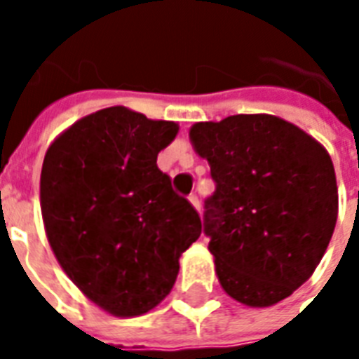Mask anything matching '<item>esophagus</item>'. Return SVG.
<instances>
[{"instance_id":"34e87169","label":"esophagus","mask_w":359,"mask_h":359,"mask_svg":"<svg viewBox=\"0 0 359 359\" xmlns=\"http://www.w3.org/2000/svg\"><path fill=\"white\" fill-rule=\"evenodd\" d=\"M190 203L194 205V208H196L197 212H201V201H199V197H197L196 194H191L190 196Z\"/></svg>"}]
</instances>
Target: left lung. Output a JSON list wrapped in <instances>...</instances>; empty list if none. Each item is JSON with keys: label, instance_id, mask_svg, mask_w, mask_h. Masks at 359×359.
Returning <instances> with one entry per match:
<instances>
[{"label": "left lung", "instance_id": "8db88e82", "mask_svg": "<svg viewBox=\"0 0 359 359\" xmlns=\"http://www.w3.org/2000/svg\"><path fill=\"white\" fill-rule=\"evenodd\" d=\"M216 191L205 233L233 300L270 307L311 278L334 235V162L315 137L276 115H231L190 128Z\"/></svg>", "mask_w": 359, "mask_h": 359}]
</instances>
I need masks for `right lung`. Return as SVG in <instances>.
<instances>
[{"instance_id": "right-lung-1", "label": "right lung", "mask_w": 359, "mask_h": 359, "mask_svg": "<svg viewBox=\"0 0 359 359\" xmlns=\"http://www.w3.org/2000/svg\"><path fill=\"white\" fill-rule=\"evenodd\" d=\"M179 134L124 106L61 132L41 171L53 255L83 294L114 317H140L171 292L179 259L201 235L196 208L156 165Z\"/></svg>"}]
</instances>
